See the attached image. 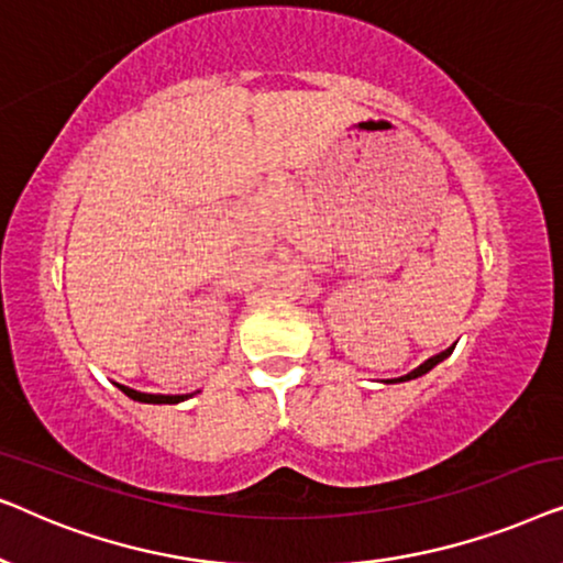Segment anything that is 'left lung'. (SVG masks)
Listing matches in <instances>:
<instances>
[{
  "label": "left lung",
  "mask_w": 563,
  "mask_h": 563,
  "mask_svg": "<svg viewBox=\"0 0 563 563\" xmlns=\"http://www.w3.org/2000/svg\"><path fill=\"white\" fill-rule=\"evenodd\" d=\"M451 351H453V345H451V349H445L443 353H438V356H433V358H428V361H426V364H420L418 368H415V372H410V374H405V376H399V379H387V384H391V382H410V379H418V376H422V374H428V372H430V368H433V366H438V364H441V361H443V358H449V356H451Z\"/></svg>",
  "instance_id": "1"
}]
</instances>
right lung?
<instances>
[{"label":"right lung","mask_w":563,"mask_h":563,"mask_svg":"<svg viewBox=\"0 0 563 563\" xmlns=\"http://www.w3.org/2000/svg\"><path fill=\"white\" fill-rule=\"evenodd\" d=\"M118 387L125 391L130 399H135V402H148V405H176V402H184V399L191 397V395H145V391L130 389V387H125V384H118Z\"/></svg>","instance_id":"obj_1"}]
</instances>
